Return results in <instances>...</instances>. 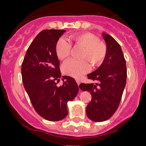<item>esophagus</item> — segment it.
<instances>
[{
  "label": "esophagus",
  "mask_w": 146,
  "mask_h": 146,
  "mask_svg": "<svg viewBox=\"0 0 146 146\" xmlns=\"http://www.w3.org/2000/svg\"><path fill=\"white\" fill-rule=\"evenodd\" d=\"M76 82H77V84H78V85L79 86V85H80V80H76Z\"/></svg>",
  "instance_id": "obj_1"
}]
</instances>
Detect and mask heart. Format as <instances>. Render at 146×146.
<instances>
[{"label":"heart","mask_w":146,"mask_h":146,"mask_svg":"<svg viewBox=\"0 0 146 146\" xmlns=\"http://www.w3.org/2000/svg\"><path fill=\"white\" fill-rule=\"evenodd\" d=\"M71 40L75 46L84 48L82 58L86 59L93 66H98L104 60L106 47L104 43L99 42L98 38L90 33L72 35ZM71 45L66 40L60 38L56 45V53L58 58L64 60L69 56ZM89 70V65L86 60H69L62 66V72L65 75L79 78Z\"/></svg>","instance_id":"obj_1"}]
</instances>
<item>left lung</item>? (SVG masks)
Here are the masks:
<instances>
[{"mask_svg":"<svg viewBox=\"0 0 146 146\" xmlns=\"http://www.w3.org/2000/svg\"><path fill=\"white\" fill-rule=\"evenodd\" d=\"M106 44V55L98 69L87 75L95 84H80L83 91L90 92L91 101L86 106L87 117L101 122L108 119L115 113L126 84L127 69L121 46L112 36L102 33Z\"/></svg>","mask_w":146,"mask_h":146,"instance_id":"1","label":"left lung"}]
</instances>
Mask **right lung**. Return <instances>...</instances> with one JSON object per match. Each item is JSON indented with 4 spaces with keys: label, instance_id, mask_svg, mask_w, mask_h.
<instances>
[{
    "label": "right lung",
    "instance_id": "1",
    "mask_svg": "<svg viewBox=\"0 0 146 146\" xmlns=\"http://www.w3.org/2000/svg\"><path fill=\"white\" fill-rule=\"evenodd\" d=\"M65 30L45 29L30 44L22 64L25 89L37 113L45 119L57 121L68 115L67 103L74 100L79 88L74 78L62 76L60 80V61L56 45Z\"/></svg>",
    "mask_w": 146,
    "mask_h": 146
}]
</instances>
